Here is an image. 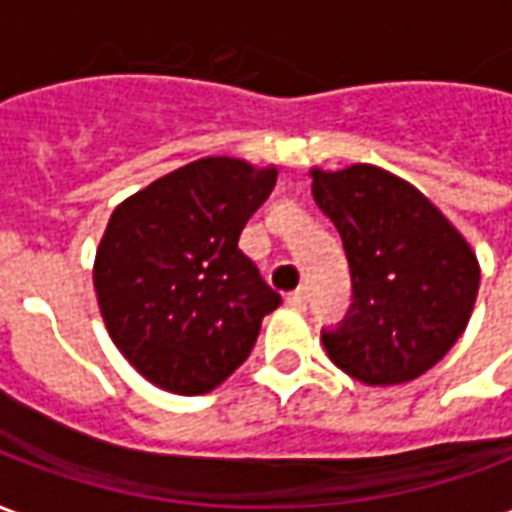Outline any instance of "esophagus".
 Returning <instances> with one entry per match:
<instances>
[{
    "label": "esophagus",
    "instance_id": "esophagus-1",
    "mask_svg": "<svg viewBox=\"0 0 512 512\" xmlns=\"http://www.w3.org/2000/svg\"><path fill=\"white\" fill-rule=\"evenodd\" d=\"M307 299H310V293H307V288H299V290H293V293H288V304L290 307H296V310H304L307 307Z\"/></svg>",
    "mask_w": 512,
    "mask_h": 512
}]
</instances>
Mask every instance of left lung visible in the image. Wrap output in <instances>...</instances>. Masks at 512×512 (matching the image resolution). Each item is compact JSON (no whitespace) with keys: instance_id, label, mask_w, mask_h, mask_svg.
I'll return each instance as SVG.
<instances>
[{"instance_id":"1","label":"left lung","mask_w":512,"mask_h":512,"mask_svg":"<svg viewBox=\"0 0 512 512\" xmlns=\"http://www.w3.org/2000/svg\"><path fill=\"white\" fill-rule=\"evenodd\" d=\"M312 197L337 227L354 301L323 332L334 365L367 386L414 381L439 362L472 318L480 263L433 202L373 164L310 169Z\"/></svg>"}]
</instances>
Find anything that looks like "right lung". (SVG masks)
<instances>
[{
    "instance_id": "1",
    "label": "right lung",
    "mask_w": 512,
    "mask_h": 512,
    "mask_svg": "<svg viewBox=\"0 0 512 512\" xmlns=\"http://www.w3.org/2000/svg\"><path fill=\"white\" fill-rule=\"evenodd\" d=\"M277 167L208 156L153 180L112 213L93 285L106 332L139 376L205 395L244 365L279 293L238 249Z\"/></svg>"
}]
</instances>
